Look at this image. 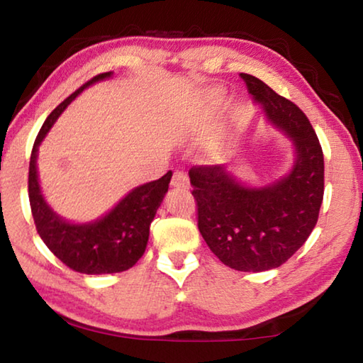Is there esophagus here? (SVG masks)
I'll list each match as a JSON object with an SVG mask.
<instances>
[{
	"label": "esophagus",
	"mask_w": 363,
	"mask_h": 363,
	"mask_svg": "<svg viewBox=\"0 0 363 363\" xmlns=\"http://www.w3.org/2000/svg\"><path fill=\"white\" fill-rule=\"evenodd\" d=\"M171 186L174 189H187L189 187V176L184 171H176L171 177Z\"/></svg>",
	"instance_id": "obj_1"
}]
</instances>
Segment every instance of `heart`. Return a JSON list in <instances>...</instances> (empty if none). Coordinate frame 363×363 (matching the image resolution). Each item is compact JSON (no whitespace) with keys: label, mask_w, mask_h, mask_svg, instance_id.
Returning <instances> with one entry per match:
<instances>
[{"label":"heart","mask_w":363,"mask_h":363,"mask_svg":"<svg viewBox=\"0 0 363 363\" xmlns=\"http://www.w3.org/2000/svg\"><path fill=\"white\" fill-rule=\"evenodd\" d=\"M213 96H214V97H213V99H214V101H216V102H218V101L220 99V97H219V94H213Z\"/></svg>","instance_id":"1"}]
</instances>
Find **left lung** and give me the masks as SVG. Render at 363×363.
Masks as SVG:
<instances>
[{
    "mask_svg": "<svg viewBox=\"0 0 363 363\" xmlns=\"http://www.w3.org/2000/svg\"><path fill=\"white\" fill-rule=\"evenodd\" d=\"M267 118L296 149L291 173L272 186L251 189L224 167L189 171L201 237L220 262L242 272H262L286 262L317 224L323 200V152L303 110L259 78L240 73Z\"/></svg>",
    "mask_w": 363,
    "mask_h": 363,
    "instance_id": "8db88e82",
    "label": "left lung"
}]
</instances>
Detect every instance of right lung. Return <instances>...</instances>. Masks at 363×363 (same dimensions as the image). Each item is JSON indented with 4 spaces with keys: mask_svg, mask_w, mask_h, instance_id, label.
<instances>
[{
    "mask_svg": "<svg viewBox=\"0 0 363 363\" xmlns=\"http://www.w3.org/2000/svg\"><path fill=\"white\" fill-rule=\"evenodd\" d=\"M110 75L112 72L93 77L49 113L35 139L28 168L30 208L41 240L67 267L88 275L123 272L140 259L149 240L150 224L173 176L168 171L160 179L136 187L112 211L91 224L67 223L46 205L36 174L38 145L57 116L86 86Z\"/></svg>",
    "mask_w": 363,
    "mask_h": 363,
    "instance_id": "right-lung-1",
    "label": "right lung"
}]
</instances>
